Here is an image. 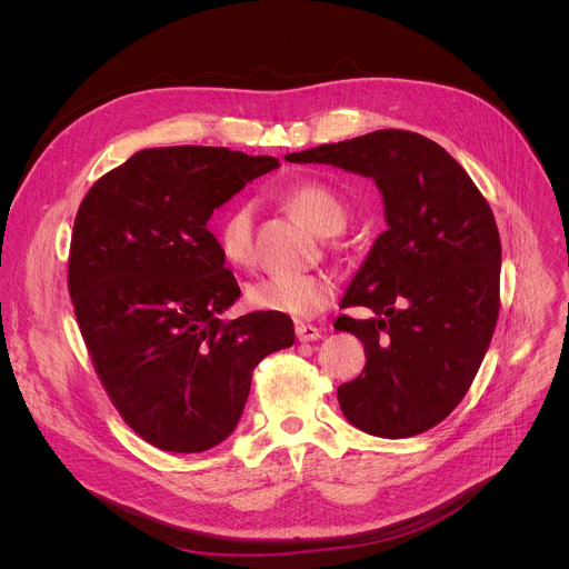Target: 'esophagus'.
Masks as SVG:
<instances>
[{
    "label": "esophagus",
    "mask_w": 569,
    "mask_h": 569,
    "mask_svg": "<svg viewBox=\"0 0 569 569\" xmlns=\"http://www.w3.org/2000/svg\"><path fill=\"white\" fill-rule=\"evenodd\" d=\"M295 335H297V339H300L302 343H307V341L320 339L322 330H320V327L311 325V322H297V325H295Z\"/></svg>",
    "instance_id": "obj_1"
}]
</instances>
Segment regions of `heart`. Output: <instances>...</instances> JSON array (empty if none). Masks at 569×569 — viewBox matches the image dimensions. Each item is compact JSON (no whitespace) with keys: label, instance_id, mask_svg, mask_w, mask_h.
Returning <instances> with one entry per match:
<instances>
[{"label":"heart","instance_id":"b5f03b06","mask_svg":"<svg viewBox=\"0 0 569 569\" xmlns=\"http://www.w3.org/2000/svg\"><path fill=\"white\" fill-rule=\"evenodd\" d=\"M290 212L318 234H337L348 221L343 198L320 182H302L283 191ZM217 247L232 267H247L253 258V204H230L214 228ZM335 295L332 279L320 272L264 277L249 286L247 300L260 311L283 313L297 320L318 316Z\"/></svg>","mask_w":569,"mask_h":569}]
</instances>
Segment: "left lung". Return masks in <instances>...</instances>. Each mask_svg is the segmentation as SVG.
I'll list each match as a JSON object with an SVG mask.
<instances>
[{
    "instance_id": "obj_1",
    "label": "left lung",
    "mask_w": 569,
    "mask_h": 569,
    "mask_svg": "<svg viewBox=\"0 0 569 569\" xmlns=\"http://www.w3.org/2000/svg\"><path fill=\"white\" fill-rule=\"evenodd\" d=\"M371 177L387 230L352 277L337 318L365 343L362 373L337 397L346 420L378 438L417 436L450 415L480 369L498 320L500 237L485 196L433 140L399 129L288 154Z\"/></svg>"
}]
</instances>
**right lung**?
Instances as JSON below:
<instances>
[{
  "mask_svg": "<svg viewBox=\"0 0 569 569\" xmlns=\"http://www.w3.org/2000/svg\"><path fill=\"white\" fill-rule=\"evenodd\" d=\"M274 157L152 147L103 174L73 223L69 292L94 369L149 445L193 455L242 417L253 369L295 341L283 313L223 320L239 286L207 230Z\"/></svg>",
  "mask_w": 569,
  "mask_h": 569,
  "instance_id": "1",
  "label": "right lung"
}]
</instances>
